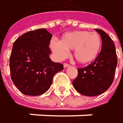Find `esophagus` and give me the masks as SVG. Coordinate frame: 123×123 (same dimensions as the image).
I'll return each mask as SVG.
<instances>
[{"instance_id": "34e87169", "label": "esophagus", "mask_w": 123, "mask_h": 123, "mask_svg": "<svg viewBox=\"0 0 123 123\" xmlns=\"http://www.w3.org/2000/svg\"><path fill=\"white\" fill-rule=\"evenodd\" d=\"M70 67V64H69L64 63V68H66V67Z\"/></svg>"}]
</instances>
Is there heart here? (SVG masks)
Segmentation results:
<instances>
[{"instance_id": "1", "label": "heart", "mask_w": 123, "mask_h": 123, "mask_svg": "<svg viewBox=\"0 0 123 123\" xmlns=\"http://www.w3.org/2000/svg\"><path fill=\"white\" fill-rule=\"evenodd\" d=\"M50 48L58 59H63L67 50H73V57L81 64H88L98 57L101 48V38L97 32L74 31L62 35L59 42L52 40Z\"/></svg>"}]
</instances>
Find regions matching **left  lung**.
<instances>
[{
    "label": "left lung",
    "instance_id": "1",
    "mask_svg": "<svg viewBox=\"0 0 123 123\" xmlns=\"http://www.w3.org/2000/svg\"><path fill=\"white\" fill-rule=\"evenodd\" d=\"M95 31L101 37V51L92 63L84 68H78V76L73 81L74 88L86 96H96L106 92L114 81L117 65L112 39L103 30L96 28Z\"/></svg>",
    "mask_w": 123,
    "mask_h": 123
}]
</instances>
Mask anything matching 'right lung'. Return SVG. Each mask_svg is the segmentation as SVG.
I'll return each instance as SVG.
<instances>
[{"label":"right lung","mask_w":123,"mask_h":123,"mask_svg":"<svg viewBox=\"0 0 123 123\" xmlns=\"http://www.w3.org/2000/svg\"><path fill=\"white\" fill-rule=\"evenodd\" d=\"M52 34L45 28L31 31L14 42L9 59L12 80L21 92L37 96L50 87L53 78L62 70V64L49 57Z\"/></svg>","instance_id":"obj_1"}]
</instances>
